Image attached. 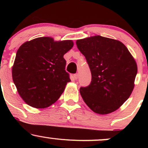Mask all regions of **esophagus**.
Here are the masks:
<instances>
[{
    "label": "esophagus",
    "instance_id": "1",
    "mask_svg": "<svg viewBox=\"0 0 148 148\" xmlns=\"http://www.w3.org/2000/svg\"><path fill=\"white\" fill-rule=\"evenodd\" d=\"M73 77H74V79L76 80L78 79V74H74V76H73Z\"/></svg>",
    "mask_w": 148,
    "mask_h": 148
}]
</instances>
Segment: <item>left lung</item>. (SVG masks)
<instances>
[{
	"mask_svg": "<svg viewBox=\"0 0 148 148\" xmlns=\"http://www.w3.org/2000/svg\"><path fill=\"white\" fill-rule=\"evenodd\" d=\"M76 44L92 74L91 84L80 88L85 103L98 114L116 111L135 86L138 68L134 58L123 42L100 35L78 40Z\"/></svg>",
	"mask_w": 148,
	"mask_h": 148,
	"instance_id": "1",
	"label": "left lung"
}]
</instances>
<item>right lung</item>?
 Returning a JSON list of instances; mask_svg holds the SVG:
<instances>
[{
  "label": "right lung",
  "instance_id": "right-lung-1",
  "mask_svg": "<svg viewBox=\"0 0 148 148\" xmlns=\"http://www.w3.org/2000/svg\"><path fill=\"white\" fill-rule=\"evenodd\" d=\"M73 46L72 40L55 41L51 37H42L18 48L12 74L18 94L27 104L45 108L59 99L71 81L63 56Z\"/></svg>",
  "mask_w": 148,
  "mask_h": 148
}]
</instances>
